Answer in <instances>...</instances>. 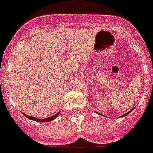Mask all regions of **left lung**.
<instances>
[{
	"instance_id": "1",
	"label": "left lung",
	"mask_w": 153,
	"mask_h": 153,
	"mask_svg": "<svg viewBox=\"0 0 153 153\" xmlns=\"http://www.w3.org/2000/svg\"><path fill=\"white\" fill-rule=\"evenodd\" d=\"M134 108H133L132 109H131V110H130V111H128V112H126V113H125V114H123V115H121V116H120V117H124V116H126V115H127L129 114V113L130 112V111H132L133 110H134ZM100 115H101V114H100Z\"/></svg>"
}]
</instances>
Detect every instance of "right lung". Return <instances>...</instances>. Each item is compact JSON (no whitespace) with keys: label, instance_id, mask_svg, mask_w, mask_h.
Here are the masks:
<instances>
[{"label":"right lung","instance_id":"right-lung-1","mask_svg":"<svg viewBox=\"0 0 153 153\" xmlns=\"http://www.w3.org/2000/svg\"><path fill=\"white\" fill-rule=\"evenodd\" d=\"M59 112L56 113L55 115H53V116H51V117H48V118H45V119H43V120H40V119H38V118H35V117H33V116H30L28 115H26V114H23V115L26 116L27 118H28L29 120H33V121H36V122H42V123H45V122H50V121H53V120H55L56 118L59 115Z\"/></svg>","mask_w":153,"mask_h":153}]
</instances>
